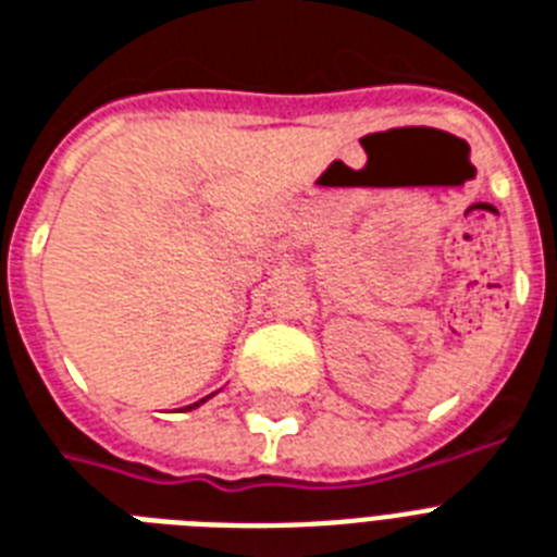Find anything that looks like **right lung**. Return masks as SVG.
Instances as JSON below:
<instances>
[{
  "mask_svg": "<svg viewBox=\"0 0 557 557\" xmlns=\"http://www.w3.org/2000/svg\"><path fill=\"white\" fill-rule=\"evenodd\" d=\"M201 401H205V398H199V401H193V405H187V407H182V410H193V407H199Z\"/></svg>",
  "mask_w": 557,
  "mask_h": 557,
  "instance_id": "right-lung-1",
  "label": "right lung"
}]
</instances>
